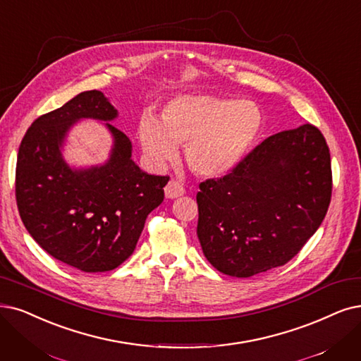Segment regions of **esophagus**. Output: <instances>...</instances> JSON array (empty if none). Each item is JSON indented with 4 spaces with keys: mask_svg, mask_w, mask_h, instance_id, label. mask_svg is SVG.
Returning a JSON list of instances; mask_svg holds the SVG:
<instances>
[{
    "mask_svg": "<svg viewBox=\"0 0 361 361\" xmlns=\"http://www.w3.org/2000/svg\"><path fill=\"white\" fill-rule=\"evenodd\" d=\"M164 192H166L167 198H176V197H180V195L185 194V188H183V185L179 180L171 179L166 185Z\"/></svg>",
    "mask_w": 361,
    "mask_h": 361,
    "instance_id": "esophagus-1",
    "label": "esophagus"
}]
</instances>
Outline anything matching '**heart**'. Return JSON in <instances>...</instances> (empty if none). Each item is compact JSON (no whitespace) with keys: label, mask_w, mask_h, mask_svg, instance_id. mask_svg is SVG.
<instances>
[{"label":"heart","mask_w":361,"mask_h":361,"mask_svg":"<svg viewBox=\"0 0 361 361\" xmlns=\"http://www.w3.org/2000/svg\"><path fill=\"white\" fill-rule=\"evenodd\" d=\"M262 128L259 108L228 96L180 94L164 105L160 123L143 117L139 139L155 166L175 160L178 145L185 146L191 170L204 178H219L247 154Z\"/></svg>","instance_id":"b5f03b06"}]
</instances>
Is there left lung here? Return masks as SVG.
<instances>
[{
  "instance_id": "obj_1",
  "label": "left lung",
  "mask_w": 361,
  "mask_h": 361,
  "mask_svg": "<svg viewBox=\"0 0 361 361\" xmlns=\"http://www.w3.org/2000/svg\"><path fill=\"white\" fill-rule=\"evenodd\" d=\"M331 185L330 151L315 126L267 137L226 175L198 185L207 261L240 279L287 264L322 225Z\"/></svg>"
}]
</instances>
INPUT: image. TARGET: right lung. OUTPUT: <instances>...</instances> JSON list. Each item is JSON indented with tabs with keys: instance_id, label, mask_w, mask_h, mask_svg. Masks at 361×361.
<instances>
[{
	"instance_id": "add662e5",
	"label": "right lung",
	"mask_w": 361,
	"mask_h": 361,
	"mask_svg": "<svg viewBox=\"0 0 361 361\" xmlns=\"http://www.w3.org/2000/svg\"><path fill=\"white\" fill-rule=\"evenodd\" d=\"M115 117L102 92H82L38 117L19 147L14 185L25 228L49 255L84 272L115 269L133 253L169 182L133 163L130 139L111 123L115 143L105 166L78 171L65 164L59 147L72 124Z\"/></svg>"
}]
</instances>
